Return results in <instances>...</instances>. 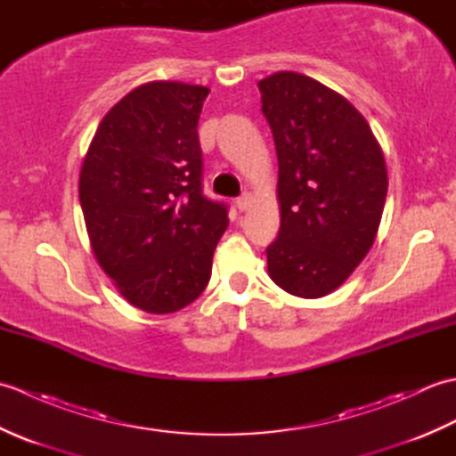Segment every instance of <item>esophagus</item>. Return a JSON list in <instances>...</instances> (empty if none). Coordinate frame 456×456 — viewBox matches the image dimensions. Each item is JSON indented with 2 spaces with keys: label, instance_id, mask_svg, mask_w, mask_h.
Segmentation results:
<instances>
[{
  "label": "esophagus",
  "instance_id": "obj_1",
  "mask_svg": "<svg viewBox=\"0 0 456 456\" xmlns=\"http://www.w3.org/2000/svg\"><path fill=\"white\" fill-rule=\"evenodd\" d=\"M250 201H253V198H250V193H243V196L237 198V208L239 211H247L250 208Z\"/></svg>",
  "mask_w": 456,
  "mask_h": 456
}]
</instances>
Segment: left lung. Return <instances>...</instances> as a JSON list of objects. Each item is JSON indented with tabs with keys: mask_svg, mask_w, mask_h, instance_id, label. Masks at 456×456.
Listing matches in <instances>:
<instances>
[{
	"mask_svg": "<svg viewBox=\"0 0 456 456\" xmlns=\"http://www.w3.org/2000/svg\"><path fill=\"white\" fill-rule=\"evenodd\" d=\"M258 90L278 157L268 274L288 294L322 297L374 243L388 191L384 154L362 115L309 76L276 72Z\"/></svg>",
	"mask_w": 456,
	"mask_h": 456,
	"instance_id": "left-lung-1",
	"label": "left lung"
}]
</instances>
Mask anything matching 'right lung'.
<instances>
[{
    "mask_svg": "<svg viewBox=\"0 0 456 456\" xmlns=\"http://www.w3.org/2000/svg\"><path fill=\"white\" fill-rule=\"evenodd\" d=\"M209 90L149 82L102 119L80 170L94 255L134 307L172 314L200 297L229 225L201 191L198 119Z\"/></svg>",
    "mask_w": 456,
    "mask_h": 456,
    "instance_id": "add662e5",
    "label": "right lung"
}]
</instances>
